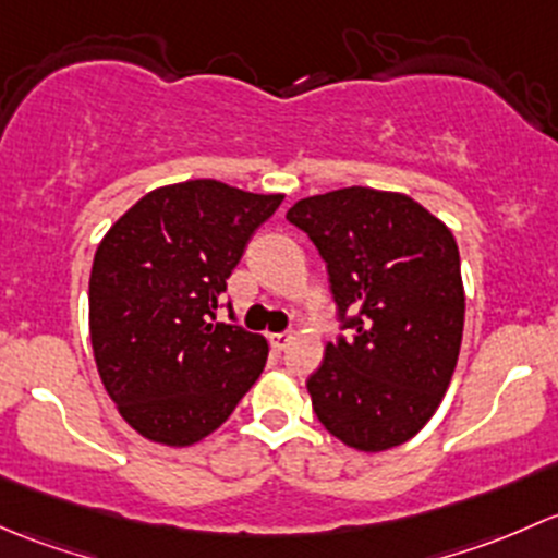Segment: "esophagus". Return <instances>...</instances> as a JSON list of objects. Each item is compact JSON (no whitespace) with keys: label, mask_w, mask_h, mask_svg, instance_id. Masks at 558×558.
<instances>
[{"label":"esophagus","mask_w":558,"mask_h":558,"mask_svg":"<svg viewBox=\"0 0 558 558\" xmlns=\"http://www.w3.org/2000/svg\"><path fill=\"white\" fill-rule=\"evenodd\" d=\"M290 332H271V347L281 352V349H287V343H290Z\"/></svg>","instance_id":"obj_1"}]
</instances>
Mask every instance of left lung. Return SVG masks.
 Segmentation results:
<instances>
[{"instance_id":"left-lung-1","label":"left lung","mask_w":558,"mask_h":558,"mask_svg":"<svg viewBox=\"0 0 558 558\" xmlns=\"http://www.w3.org/2000/svg\"><path fill=\"white\" fill-rule=\"evenodd\" d=\"M330 274L343 327L306 381L322 427L357 451H387L433 418L464 327L453 233L405 193L341 187L290 206ZM352 313V318L345 314Z\"/></svg>"}]
</instances>
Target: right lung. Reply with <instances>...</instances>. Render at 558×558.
<instances>
[{
  "label": "right lung",
  "mask_w": 558,
  "mask_h": 558,
  "mask_svg": "<svg viewBox=\"0 0 558 558\" xmlns=\"http://www.w3.org/2000/svg\"><path fill=\"white\" fill-rule=\"evenodd\" d=\"M281 193L187 180L142 195L101 239L88 325L101 384L153 444L193 446L250 392L268 341L217 319L226 279Z\"/></svg>",
  "instance_id": "obj_1"
}]
</instances>
